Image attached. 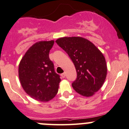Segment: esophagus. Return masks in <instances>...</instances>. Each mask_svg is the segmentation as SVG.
<instances>
[{
    "instance_id": "esophagus-1",
    "label": "esophagus",
    "mask_w": 129,
    "mask_h": 129,
    "mask_svg": "<svg viewBox=\"0 0 129 129\" xmlns=\"http://www.w3.org/2000/svg\"><path fill=\"white\" fill-rule=\"evenodd\" d=\"M61 77H62V78H64V77H66V73H65V72L62 73V74H61Z\"/></svg>"
}]
</instances>
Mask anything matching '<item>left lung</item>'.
Here are the masks:
<instances>
[{
    "label": "left lung",
    "instance_id": "1",
    "mask_svg": "<svg viewBox=\"0 0 129 129\" xmlns=\"http://www.w3.org/2000/svg\"><path fill=\"white\" fill-rule=\"evenodd\" d=\"M56 43L68 54L74 64L77 78L72 83L74 89L89 97L103 86L107 77L105 58L97 47L82 37H63Z\"/></svg>",
    "mask_w": 129,
    "mask_h": 129
}]
</instances>
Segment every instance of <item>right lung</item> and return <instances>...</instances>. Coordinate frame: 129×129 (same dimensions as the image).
Listing matches in <instances>:
<instances>
[{"instance_id":"1","label":"right lung","mask_w":129,"mask_h":129,"mask_svg":"<svg viewBox=\"0 0 129 129\" xmlns=\"http://www.w3.org/2000/svg\"><path fill=\"white\" fill-rule=\"evenodd\" d=\"M53 44V40L36 43L26 52L19 66V77L24 90L40 102L54 98L61 81L49 58Z\"/></svg>"}]
</instances>
